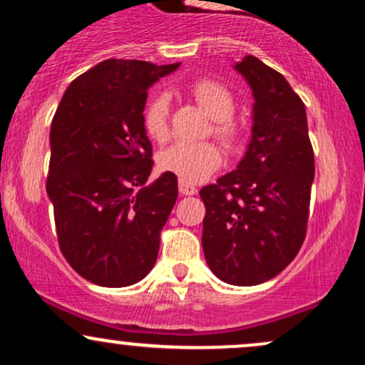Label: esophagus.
I'll list each match as a JSON object with an SVG mask.
<instances>
[{"instance_id": "1", "label": "esophagus", "mask_w": 365, "mask_h": 365, "mask_svg": "<svg viewBox=\"0 0 365 365\" xmlns=\"http://www.w3.org/2000/svg\"><path fill=\"white\" fill-rule=\"evenodd\" d=\"M178 190L182 195H194L197 194V188L194 185H190L188 182H183V180H180L178 182Z\"/></svg>"}]
</instances>
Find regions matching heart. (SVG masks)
<instances>
[{
	"mask_svg": "<svg viewBox=\"0 0 365 365\" xmlns=\"http://www.w3.org/2000/svg\"><path fill=\"white\" fill-rule=\"evenodd\" d=\"M192 98L212 118V135L228 149L238 148L244 137V127L235 113V98L225 83L215 78H195L188 86ZM171 104L166 94H154L145 103L142 113V125L145 133L156 142H165L170 133ZM221 165V153L211 142H180L163 150L159 156L161 170L175 173L180 180L197 183L206 180Z\"/></svg>",
	"mask_w": 365,
	"mask_h": 365,
	"instance_id": "1",
	"label": "heart"
}]
</instances>
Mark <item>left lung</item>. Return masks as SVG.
<instances>
[{
  "label": "left lung",
  "instance_id": "left-lung-1",
  "mask_svg": "<svg viewBox=\"0 0 365 365\" xmlns=\"http://www.w3.org/2000/svg\"><path fill=\"white\" fill-rule=\"evenodd\" d=\"M235 68L254 92L252 140L235 171L200 188L202 249L217 278L252 287L279 274L305 240L314 150L299 94L255 56Z\"/></svg>",
  "mask_w": 365,
  "mask_h": 365
}]
</instances>
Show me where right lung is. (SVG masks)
<instances>
[{
  "mask_svg": "<svg viewBox=\"0 0 365 365\" xmlns=\"http://www.w3.org/2000/svg\"><path fill=\"white\" fill-rule=\"evenodd\" d=\"M178 65L101 61L70 83L54 113L46 190L58 245L99 287L140 282L158 259L178 180L166 171L144 187L154 161L142 113L149 87Z\"/></svg>",
  "mask_w": 365,
  "mask_h": 365,
  "instance_id": "right-lung-1",
  "label": "right lung"
}]
</instances>
